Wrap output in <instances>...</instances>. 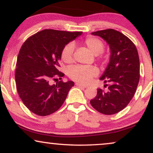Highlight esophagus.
<instances>
[{
  "label": "esophagus",
  "instance_id": "1",
  "mask_svg": "<svg viewBox=\"0 0 153 153\" xmlns=\"http://www.w3.org/2000/svg\"><path fill=\"white\" fill-rule=\"evenodd\" d=\"M76 85L77 86L79 87V88H87V85H82L81 84V83H76Z\"/></svg>",
  "mask_w": 153,
  "mask_h": 153
}]
</instances>
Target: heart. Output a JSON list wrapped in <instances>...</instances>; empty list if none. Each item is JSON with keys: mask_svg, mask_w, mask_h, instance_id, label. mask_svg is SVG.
<instances>
[{"mask_svg": "<svg viewBox=\"0 0 153 153\" xmlns=\"http://www.w3.org/2000/svg\"><path fill=\"white\" fill-rule=\"evenodd\" d=\"M83 45L94 55L97 56L104 51V45L98 38L88 37L83 41ZM74 46L70 43L67 45L61 51V59L65 63H70L73 60V53ZM98 73L97 68L94 66L76 65L70 68L68 70V76L70 79L79 83H87Z\"/></svg>", "mask_w": 153, "mask_h": 153, "instance_id": "obj_1", "label": "heart"}]
</instances>
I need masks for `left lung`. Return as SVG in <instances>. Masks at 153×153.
Here are the masks:
<instances>
[{
    "mask_svg": "<svg viewBox=\"0 0 153 153\" xmlns=\"http://www.w3.org/2000/svg\"><path fill=\"white\" fill-rule=\"evenodd\" d=\"M91 35L106 42L111 56L100 79L109 83L108 91L97 89V95L91 100V104L101 114H115L126 107L134 95L140 78L139 54L132 42L114 29L96 31Z\"/></svg>",
    "mask_w": 153,
    "mask_h": 153,
    "instance_id": "8db88e82",
    "label": "left lung"
}]
</instances>
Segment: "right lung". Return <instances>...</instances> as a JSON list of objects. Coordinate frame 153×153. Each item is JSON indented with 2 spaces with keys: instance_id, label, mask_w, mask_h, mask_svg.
I'll list each match as a JSON object with an SVG mask.
<instances>
[{
  "instance_id": "1",
  "label": "right lung",
  "mask_w": 153,
  "mask_h": 153,
  "mask_svg": "<svg viewBox=\"0 0 153 153\" xmlns=\"http://www.w3.org/2000/svg\"><path fill=\"white\" fill-rule=\"evenodd\" d=\"M81 34L46 29L23 44L16 61L15 80L19 95L30 111L45 116L62 105L74 83L60 81L51 84L50 81L64 76L58 70L62 50Z\"/></svg>"
}]
</instances>
